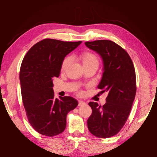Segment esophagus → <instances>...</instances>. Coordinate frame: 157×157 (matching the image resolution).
<instances>
[{"label":"esophagus","instance_id":"esophagus-1","mask_svg":"<svg viewBox=\"0 0 157 157\" xmlns=\"http://www.w3.org/2000/svg\"><path fill=\"white\" fill-rule=\"evenodd\" d=\"M86 105V103H85L84 101H78V106H84V105Z\"/></svg>","mask_w":157,"mask_h":157}]
</instances>
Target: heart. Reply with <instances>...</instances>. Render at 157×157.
Here are the masks:
<instances>
[{
  "mask_svg": "<svg viewBox=\"0 0 157 157\" xmlns=\"http://www.w3.org/2000/svg\"><path fill=\"white\" fill-rule=\"evenodd\" d=\"M81 59L84 67L91 65H96L98 67L99 65V59L98 57L91 52H86L81 56ZM72 61V57L67 56L64 58L61 63V69L65 70L67 69L69 65L71 63Z\"/></svg>",
  "mask_w": 157,
  "mask_h": 157,
  "instance_id": "heart-1",
  "label": "heart"
}]
</instances>
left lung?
Here are the masks:
<instances>
[{
    "label": "left lung",
    "mask_w": 157,
    "mask_h": 157,
    "mask_svg": "<svg viewBox=\"0 0 157 157\" xmlns=\"http://www.w3.org/2000/svg\"><path fill=\"white\" fill-rule=\"evenodd\" d=\"M85 44L101 56L103 73L98 88L107 92L103 106L90 102L92 113L88 118V130L99 138H108L118 134L129 116L136 93L134 64L127 52L111 40L86 42Z\"/></svg>",
    "instance_id": "8db88e82"
}]
</instances>
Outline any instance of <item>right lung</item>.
<instances>
[{"label": "right lung", "mask_w": 157, "mask_h": 157, "mask_svg": "<svg viewBox=\"0 0 157 157\" xmlns=\"http://www.w3.org/2000/svg\"><path fill=\"white\" fill-rule=\"evenodd\" d=\"M81 42L45 39L33 46L22 61L23 104L31 125L42 135L52 137L62 133L68 113L78 105L72 97L55 98L53 78L59 76L65 57Z\"/></svg>", "instance_id": "obj_1"}]
</instances>
